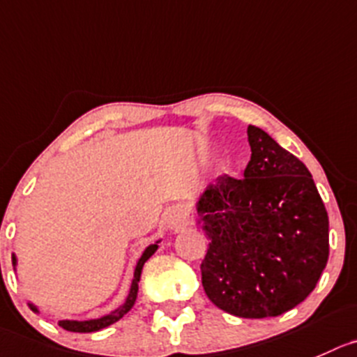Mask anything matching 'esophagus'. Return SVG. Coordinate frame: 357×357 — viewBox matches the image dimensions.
Instances as JSON below:
<instances>
[{
  "mask_svg": "<svg viewBox=\"0 0 357 357\" xmlns=\"http://www.w3.org/2000/svg\"><path fill=\"white\" fill-rule=\"evenodd\" d=\"M189 222V210L185 205H175L168 210L166 213V226L173 231L176 229H182L185 224Z\"/></svg>",
  "mask_w": 357,
  "mask_h": 357,
  "instance_id": "esophagus-1",
  "label": "esophagus"
}]
</instances>
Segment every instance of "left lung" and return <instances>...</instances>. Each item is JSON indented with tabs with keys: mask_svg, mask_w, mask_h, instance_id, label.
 I'll use <instances>...</instances> for the list:
<instances>
[{
	"mask_svg": "<svg viewBox=\"0 0 357 357\" xmlns=\"http://www.w3.org/2000/svg\"><path fill=\"white\" fill-rule=\"evenodd\" d=\"M243 178L220 176L195 203L208 236L206 296L227 314L277 317L317 286L329 256V220L307 166L266 131L247 128Z\"/></svg>",
	"mask_w": 357,
	"mask_h": 357,
	"instance_id": "1",
	"label": "left lung"
}]
</instances>
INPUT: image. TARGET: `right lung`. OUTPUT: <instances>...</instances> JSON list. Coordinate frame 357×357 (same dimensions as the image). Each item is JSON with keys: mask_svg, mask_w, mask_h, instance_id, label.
Instances as JSON below:
<instances>
[{"mask_svg": "<svg viewBox=\"0 0 357 357\" xmlns=\"http://www.w3.org/2000/svg\"><path fill=\"white\" fill-rule=\"evenodd\" d=\"M159 242L161 240H158V242L151 243V245L147 247V249L144 250V254H142L140 257H138L137 264H135V270H133V278H131V286H130V293H128V296H126L124 303L121 305V307H117L115 310H112L110 314H105L101 315V317L98 319H87V321H75V319H61L57 324L61 326V328L68 329V331H75V333H93V331H100V329L107 328V326L114 324V322H117L119 319L124 317L128 312L133 308L135 301H137V296H138V282H140V277H142V268H144V264L147 263V259H151L152 254L158 250L159 247ZM12 264H13V271H17V256L15 254H12ZM28 307L31 308L35 314H40L38 307H36L33 301H28Z\"/></svg>", "mask_w": 357, "mask_h": 357, "instance_id": "obj_1", "label": "right lung"}]
</instances>
